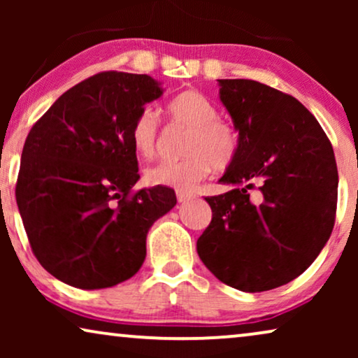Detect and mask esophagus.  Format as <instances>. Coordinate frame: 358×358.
Masks as SVG:
<instances>
[{
    "label": "esophagus",
    "mask_w": 358,
    "mask_h": 358,
    "mask_svg": "<svg viewBox=\"0 0 358 358\" xmlns=\"http://www.w3.org/2000/svg\"><path fill=\"white\" fill-rule=\"evenodd\" d=\"M176 195H178V200H179L180 203H185V202H189V200L194 199V194L185 192V190H178V192H176Z\"/></svg>",
    "instance_id": "obj_1"
}]
</instances>
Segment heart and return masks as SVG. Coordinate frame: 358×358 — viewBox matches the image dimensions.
Returning a JSON list of instances; mask_svg holds the SVG:
<instances>
[{
    "mask_svg": "<svg viewBox=\"0 0 358 358\" xmlns=\"http://www.w3.org/2000/svg\"><path fill=\"white\" fill-rule=\"evenodd\" d=\"M169 114L176 124L190 130L180 161H164L146 171V180L153 185H168L190 190L207 178L213 166L227 169L238 153V134L231 125L220 120L217 106L199 91H184L169 102ZM131 145L141 158L151 159L159 148L158 114L145 107L136 115L130 131Z\"/></svg>",
    "mask_w": 358,
    "mask_h": 358,
    "instance_id": "obj_1",
    "label": "heart"
}]
</instances>
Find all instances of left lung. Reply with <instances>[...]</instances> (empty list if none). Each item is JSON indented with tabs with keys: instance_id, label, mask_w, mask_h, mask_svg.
Listing matches in <instances>:
<instances>
[{
	"instance_id": "1",
	"label": "left lung",
	"mask_w": 358,
	"mask_h": 358,
	"mask_svg": "<svg viewBox=\"0 0 358 358\" xmlns=\"http://www.w3.org/2000/svg\"><path fill=\"white\" fill-rule=\"evenodd\" d=\"M238 131V153L207 197L212 222L197 239L205 267L241 292H266L301 275L332 233L337 166L315 115L273 87L218 80ZM255 195L250 197V190Z\"/></svg>"
}]
</instances>
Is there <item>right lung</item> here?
I'll return each mask as SVG.
<instances>
[{"label": "right lung", "instance_id": "right-lung-1", "mask_svg": "<svg viewBox=\"0 0 358 358\" xmlns=\"http://www.w3.org/2000/svg\"><path fill=\"white\" fill-rule=\"evenodd\" d=\"M148 75L106 71L73 86L29 131L16 202L41 266L66 285L99 290L129 280L146 234L174 208L169 187L141 189L131 125L163 96Z\"/></svg>", "mask_w": 358, "mask_h": 358}]
</instances>
